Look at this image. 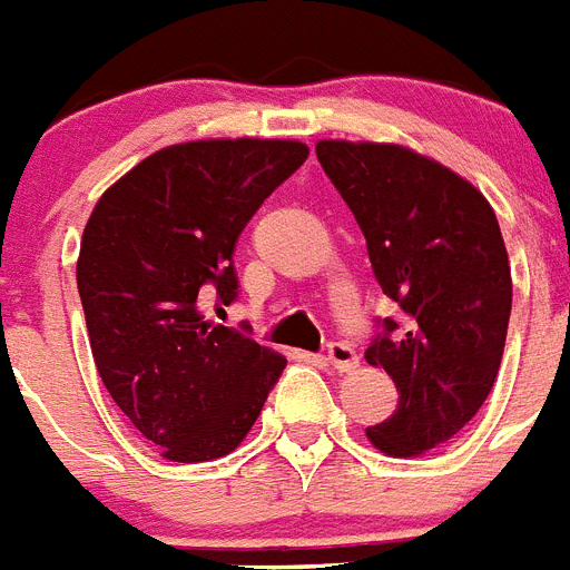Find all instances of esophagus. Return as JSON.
<instances>
[{
  "label": "esophagus",
  "instance_id": "1",
  "mask_svg": "<svg viewBox=\"0 0 570 570\" xmlns=\"http://www.w3.org/2000/svg\"><path fill=\"white\" fill-rule=\"evenodd\" d=\"M325 360H328V366L337 368V372H352V368H357V354H354L352 345H345V343L328 345Z\"/></svg>",
  "mask_w": 570,
  "mask_h": 570
}]
</instances>
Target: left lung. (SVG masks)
Instances as JSON below:
<instances>
[{
	"label": "left lung",
	"mask_w": 570,
	"mask_h": 570,
	"mask_svg": "<svg viewBox=\"0 0 570 570\" xmlns=\"http://www.w3.org/2000/svg\"><path fill=\"white\" fill-rule=\"evenodd\" d=\"M317 158L403 311V328L383 320L366 348L401 395L366 435L395 459L424 455L481 410L502 366L513 303L502 230L473 184L406 146L320 140Z\"/></svg>",
	"instance_id": "left-lung-1"
}]
</instances>
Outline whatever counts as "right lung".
<instances>
[{
	"label": "right lung",
	"instance_id": "add662e5",
	"mask_svg": "<svg viewBox=\"0 0 570 570\" xmlns=\"http://www.w3.org/2000/svg\"><path fill=\"white\" fill-rule=\"evenodd\" d=\"M299 140L164 146L106 189L80 242L77 291L100 381L135 430L181 464L222 459L256 424L285 357L204 317L238 294V233L303 167Z\"/></svg>",
	"mask_w": 570,
	"mask_h": 570
}]
</instances>
